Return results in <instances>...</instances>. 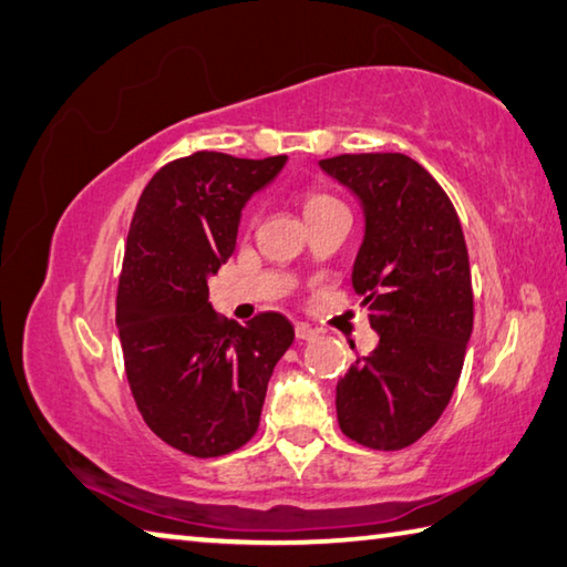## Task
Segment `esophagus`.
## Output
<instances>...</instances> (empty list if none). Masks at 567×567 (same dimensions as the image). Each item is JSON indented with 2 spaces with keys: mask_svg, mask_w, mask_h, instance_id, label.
I'll list each match as a JSON object with an SVG mask.
<instances>
[{
  "mask_svg": "<svg viewBox=\"0 0 567 567\" xmlns=\"http://www.w3.org/2000/svg\"><path fill=\"white\" fill-rule=\"evenodd\" d=\"M293 331H296V339H299V341H313L316 336H319L309 323H296Z\"/></svg>",
  "mask_w": 567,
  "mask_h": 567,
  "instance_id": "esophagus-1",
  "label": "esophagus"
}]
</instances>
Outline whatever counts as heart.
<instances>
[{
	"mask_svg": "<svg viewBox=\"0 0 567 567\" xmlns=\"http://www.w3.org/2000/svg\"><path fill=\"white\" fill-rule=\"evenodd\" d=\"M301 202H303L306 218L319 216V214H326V212H333V208H343L339 198H336L329 192H321V188H306Z\"/></svg>",
	"mask_w": 567,
	"mask_h": 567,
	"instance_id": "1",
	"label": "heart"
}]
</instances>
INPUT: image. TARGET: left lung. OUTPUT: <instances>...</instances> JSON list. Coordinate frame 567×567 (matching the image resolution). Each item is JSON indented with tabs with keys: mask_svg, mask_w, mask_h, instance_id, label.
<instances>
[{
	"mask_svg": "<svg viewBox=\"0 0 567 567\" xmlns=\"http://www.w3.org/2000/svg\"><path fill=\"white\" fill-rule=\"evenodd\" d=\"M321 168L363 204L353 289L381 336L339 381V425L365 449H409L451 403L473 331L461 218L443 186L405 154H341L321 158Z\"/></svg>",
	"mask_w": 567,
	"mask_h": 567,
	"instance_id": "obj_1",
	"label": "left lung"
}]
</instances>
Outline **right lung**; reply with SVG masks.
I'll use <instances>...</instances> for the list:
<instances>
[{
	"label": "right lung",
	"mask_w": 567,
	"mask_h": 567,
	"mask_svg": "<svg viewBox=\"0 0 567 567\" xmlns=\"http://www.w3.org/2000/svg\"><path fill=\"white\" fill-rule=\"evenodd\" d=\"M284 164V154L174 158L144 186L128 226L116 289L126 381L148 429L194 458L254 439L274 365L293 343L281 313L241 326L208 303V278L234 254L244 204Z\"/></svg>",
	"instance_id": "add662e5"
}]
</instances>
